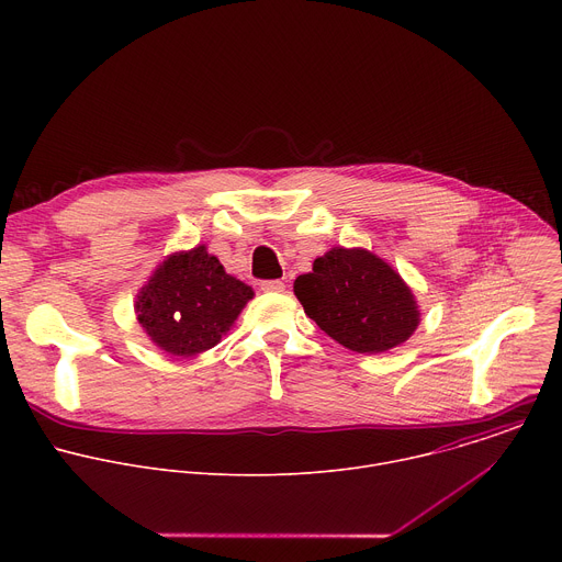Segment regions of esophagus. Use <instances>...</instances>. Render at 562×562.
<instances>
[{"label":"esophagus","mask_w":562,"mask_h":562,"mask_svg":"<svg viewBox=\"0 0 562 562\" xmlns=\"http://www.w3.org/2000/svg\"><path fill=\"white\" fill-rule=\"evenodd\" d=\"M260 289H262L265 293H282V291H284V282H282V280H265V282L260 284Z\"/></svg>","instance_id":"obj_1"}]
</instances>
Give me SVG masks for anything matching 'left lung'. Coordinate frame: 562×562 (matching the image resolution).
<instances>
[{
    "label": "left lung",
    "mask_w": 562,
    "mask_h": 562,
    "mask_svg": "<svg viewBox=\"0 0 562 562\" xmlns=\"http://www.w3.org/2000/svg\"><path fill=\"white\" fill-rule=\"evenodd\" d=\"M293 291L315 325L356 353L389 351L420 325L407 282L367 249L334 247L297 276Z\"/></svg>",
    "instance_id": "left-lung-1"
}]
</instances>
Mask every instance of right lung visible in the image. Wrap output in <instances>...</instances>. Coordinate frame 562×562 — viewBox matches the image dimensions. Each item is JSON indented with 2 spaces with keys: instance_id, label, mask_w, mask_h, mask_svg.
<instances>
[{
  "instance_id": "right-lung-1",
  "label": "right lung",
  "mask_w": 562,
  "mask_h": 562,
  "mask_svg": "<svg viewBox=\"0 0 562 562\" xmlns=\"http://www.w3.org/2000/svg\"><path fill=\"white\" fill-rule=\"evenodd\" d=\"M254 289L228 276L204 245L159 265L135 300L137 323L171 356L191 358L215 347L233 327Z\"/></svg>"
}]
</instances>
